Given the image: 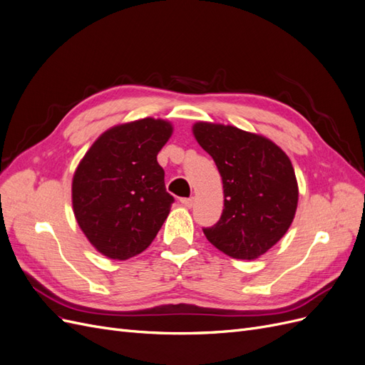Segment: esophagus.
Here are the masks:
<instances>
[{
    "mask_svg": "<svg viewBox=\"0 0 365 365\" xmlns=\"http://www.w3.org/2000/svg\"><path fill=\"white\" fill-rule=\"evenodd\" d=\"M181 204L184 205V207H192L193 205V197H182L181 200Z\"/></svg>",
    "mask_w": 365,
    "mask_h": 365,
    "instance_id": "esophagus-1",
    "label": "esophagus"
}]
</instances>
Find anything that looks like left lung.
<instances>
[{"instance_id":"1","label":"left lung","mask_w":365,"mask_h":365,"mask_svg":"<svg viewBox=\"0 0 365 365\" xmlns=\"http://www.w3.org/2000/svg\"><path fill=\"white\" fill-rule=\"evenodd\" d=\"M193 134L224 184L222 215L202 228L205 237L230 257L257 259L292 224L298 187L291 160L268 138L235 126L200 121Z\"/></svg>"}]
</instances>
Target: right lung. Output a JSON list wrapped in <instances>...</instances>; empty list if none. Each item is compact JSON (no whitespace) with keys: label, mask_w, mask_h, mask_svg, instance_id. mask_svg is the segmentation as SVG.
<instances>
[{"label":"right lung","mask_w":365,"mask_h":365,"mask_svg":"<svg viewBox=\"0 0 365 365\" xmlns=\"http://www.w3.org/2000/svg\"><path fill=\"white\" fill-rule=\"evenodd\" d=\"M170 134V123L155 118L115 126L96 140L77 168L74 216L103 256H137L168 219L175 200L165 192L157 155Z\"/></svg>","instance_id":"add662e5"}]
</instances>
